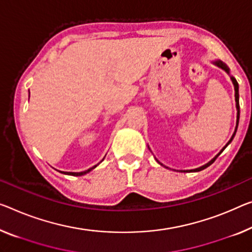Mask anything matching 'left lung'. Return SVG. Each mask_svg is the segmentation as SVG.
<instances>
[{"label":"left lung","instance_id":"1","mask_svg":"<svg viewBox=\"0 0 252 252\" xmlns=\"http://www.w3.org/2000/svg\"><path fill=\"white\" fill-rule=\"evenodd\" d=\"M214 64L216 65V66H219L220 68H222V69H224V71H225L227 74H230V68L226 66V64H224L223 62H220V61H216V62H214ZM231 81H232V83H233V86H234V91H235V102H237V110H238V113H237V126H235V130H234V133H233V135H232V137H231V139L229 142L226 143V145L224 146V148L220 150V152L218 154V156H216L214 158H212V160L208 162V163H206V164H204V165H202V166H199V168H197V169H192V170H181V172H197V171H200V170H204L205 168H207V166H210L213 162H214L215 160H216V158H218L220 153L223 152L224 151V149L226 148L227 145L230 144V143L232 142V139H233V137H234V135H235V133H237V129H238V125H239V118H240V106H239V84H238V82H237V80L234 79L233 76H231ZM158 161V160H157ZM158 163H160V162H158ZM161 165H163L162 163H160Z\"/></svg>","mask_w":252,"mask_h":252}]
</instances>
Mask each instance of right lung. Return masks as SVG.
<instances>
[{
	"instance_id": "1",
	"label": "right lung",
	"mask_w": 252,
	"mask_h": 252,
	"mask_svg": "<svg viewBox=\"0 0 252 252\" xmlns=\"http://www.w3.org/2000/svg\"><path fill=\"white\" fill-rule=\"evenodd\" d=\"M103 160V158H102ZM98 165V164H96ZM96 165H94V166H92V168H90V169H88V170H86V171H82V172H62V173H65V175H71V176H83V175H86V173H88V172H90L91 170H94Z\"/></svg>"
}]
</instances>
